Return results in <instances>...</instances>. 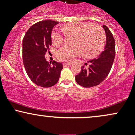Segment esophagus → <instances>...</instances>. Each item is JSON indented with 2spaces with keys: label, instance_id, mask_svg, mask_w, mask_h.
I'll list each match as a JSON object with an SVG mask.
<instances>
[{
  "label": "esophagus",
  "instance_id": "obj_1",
  "mask_svg": "<svg viewBox=\"0 0 135 135\" xmlns=\"http://www.w3.org/2000/svg\"><path fill=\"white\" fill-rule=\"evenodd\" d=\"M72 63H65L63 64V66H70L72 65Z\"/></svg>",
  "mask_w": 135,
  "mask_h": 135
}]
</instances>
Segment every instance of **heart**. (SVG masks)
<instances>
[{
    "mask_svg": "<svg viewBox=\"0 0 135 135\" xmlns=\"http://www.w3.org/2000/svg\"><path fill=\"white\" fill-rule=\"evenodd\" d=\"M65 35H74L72 46H65L57 52V58L61 61L70 62L80 54L85 58H93L102 51L105 45V34L100 26L90 22H73L66 23L61 27ZM52 44L60 46L63 42V37L59 32L51 33Z\"/></svg>",
    "mask_w": 135,
    "mask_h": 135,
    "instance_id": "b5f03b06",
    "label": "heart"
}]
</instances>
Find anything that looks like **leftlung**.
Segmentation results:
<instances>
[{
	"mask_svg": "<svg viewBox=\"0 0 135 135\" xmlns=\"http://www.w3.org/2000/svg\"><path fill=\"white\" fill-rule=\"evenodd\" d=\"M106 34V44L103 51L98 56L88 62L90 63L88 69L84 66L81 71L75 75V80L80 86L91 88L100 84L108 76L112 68L115 53V40L108 28L103 25Z\"/></svg>",
	"mask_w": 135,
	"mask_h": 135,
	"instance_id": "8db88e82",
	"label": "left lung"
}]
</instances>
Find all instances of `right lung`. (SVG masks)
Returning a JSON list of instances; mask_svg holds the SVG:
<instances>
[{
  "instance_id": "add662e5",
  "label": "right lung",
  "mask_w": 135,
  "mask_h": 135,
  "mask_svg": "<svg viewBox=\"0 0 135 135\" xmlns=\"http://www.w3.org/2000/svg\"><path fill=\"white\" fill-rule=\"evenodd\" d=\"M57 21L44 20L33 25L23 40V61L28 76L34 84L49 88L58 83L63 69L62 63L53 61L51 64L45 55L51 46V32Z\"/></svg>"
}]
</instances>
